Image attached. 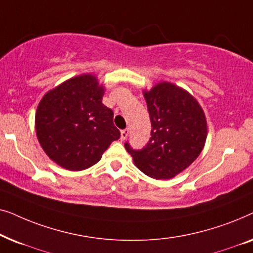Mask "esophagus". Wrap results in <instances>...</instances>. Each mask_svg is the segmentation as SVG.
<instances>
[{"instance_id": "esophagus-1", "label": "esophagus", "mask_w": 253, "mask_h": 253, "mask_svg": "<svg viewBox=\"0 0 253 253\" xmlns=\"http://www.w3.org/2000/svg\"><path fill=\"white\" fill-rule=\"evenodd\" d=\"M129 136V129H124L121 131V140H126Z\"/></svg>"}]
</instances>
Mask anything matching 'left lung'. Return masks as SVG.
Listing matches in <instances>:
<instances>
[{
    "label": "left lung",
    "mask_w": 253,
    "mask_h": 253,
    "mask_svg": "<svg viewBox=\"0 0 253 253\" xmlns=\"http://www.w3.org/2000/svg\"><path fill=\"white\" fill-rule=\"evenodd\" d=\"M152 123L146 147L134 151L126 144L133 164L155 179H170L185 170L205 146L207 121L195 96L169 82L144 89Z\"/></svg>",
    "instance_id": "left-lung-1"
}]
</instances>
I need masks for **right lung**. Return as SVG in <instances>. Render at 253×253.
Segmentation results:
<instances>
[{
	"label": "right lung",
	"instance_id": "add662e5",
	"mask_svg": "<svg viewBox=\"0 0 253 253\" xmlns=\"http://www.w3.org/2000/svg\"><path fill=\"white\" fill-rule=\"evenodd\" d=\"M105 85L95 75L84 74L49 89L36 113V132L48 158L71 171L100 161L121 136L113 110L102 103Z\"/></svg>",
	"mask_w": 253,
	"mask_h": 253
}]
</instances>
